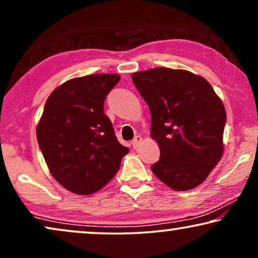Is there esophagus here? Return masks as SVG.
Listing matches in <instances>:
<instances>
[{
    "label": "esophagus",
    "instance_id": "1",
    "mask_svg": "<svg viewBox=\"0 0 258 258\" xmlns=\"http://www.w3.org/2000/svg\"><path fill=\"white\" fill-rule=\"evenodd\" d=\"M141 142H142V137H141V136H139V135H137L136 137H135V139H134L133 140V142H132V144H133V147L134 148H137V147H139L140 146V143Z\"/></svg>",
    "mask_w": 258,
    "mask_h": 258
}]
</instances>
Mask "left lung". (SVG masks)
I'll return each instance as SVG.
<instances>
[{
    "mask_svg": "<svg viewBox=\"0 0 258 258\" xmlns=\"http://www.w3.org/2000/svg\"><path fill=\"white\" fill-rule=\"evenodd\" d=\"M132 79L150 109L151 137L160 147L151 170L177 191L196 188L223 155L221 98L206 79L183 69H149Z\"/></svg>",
    "mask_w": 258,
    "mask_h": 258,
    "instance_id": "8db88e82",
    "label": "left lung"
}]
</instances>
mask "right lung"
<instances>
[{"instance_id": "1", "label": "right lung", "mask_w": 258, "mask_h": 258, "mask_svg": "<svg viewBox=\"0 0 258 258\" xmlns=\"http://www.w3.org/2000/svg\"><path fill=\"white\" fill-rule=\"evenodd\" d=\"M119 80L117 74L76 77L45 102L36 129L38 146L52 177L74 194L90 195L103 188L128 154L103 107Z\"/></svg>"}]
</instances>
